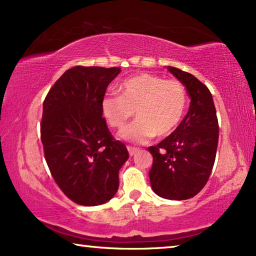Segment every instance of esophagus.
Listing matches in <instances>:
<instances>
[{
  "instance_id": "obj_1",
  "label": "esophagus",
  "mask_w": 256,
  "mask_h": 256,
  "mask_svg": "<svg viewBox=\"0 0 256 256\" xmlns=\"http://www.w3.org/2000/svg\"><path fill=\"white\" fill-rule=\"evenodd\" d=\"M127 149H128L129 155L130 156H134L135 154L138 152V148H135V146H127Z\"/></svg>"
}]
</instances>
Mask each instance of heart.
Segmentation results:
<instances>
[{"label": "heart", "mask_w": 256, "mask_h": 256, "mask_svg": "<svg viewBox=\"0 0 256 256\" xmlns=\"http://www.w3.org/2000/svg\"><path fill=\"white\" fill-rule=\"evenodd\" d=\"M118 92L102 98L101 112L114 128L124 127L135 112L138 120L118 132L129 142L143 143L155 135L168 136L178 127L186 110V90L174 79L141 73L124 80Z\"/></svg>", "instance_id": "obj_1"}]
</instances>
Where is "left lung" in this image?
Listing matches in <instances>:
<instances>
[{"mask_svg": "<svg viewBox=\"0 0 256 256\" xmlns=\"http://www.w3.org/2000/svg\"><path fill=\"white\" fill-rule=\"evenodd\" d=\"M185 86L191 102L174 132L148 150L154 157L150 184L160 197L184 200L194 197L208 183L214 164L219 126L212 94L194 76L168 66Z\"/></svg>", "mask_w": 256, "mask_h": 256, "instance_id": "obj_1", "label": "left lung"}]
</instances>
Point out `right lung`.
Masks as SVG:
<instances>
[{"label":"right lung","mask_w":256,"mask_h":256,"mask_svg":"<svg viewBox=\"0 0 256 256\" xmlns=\"http://www.w3.org/2000/svg\"><path fill=\"white\" fill-rule=\"evenodd\" d=\"M120 68L76 66L48 90L43 104L40 138L52 177L76 204L96 206L118 188V170L128 150L114 141L101 100Z\"/></svg>","instance_id":"add662e5"}]
</instances>
